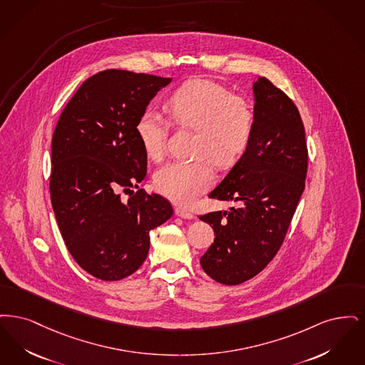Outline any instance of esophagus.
<instances>
[{"mask_svg": "<svg viewBox=\"0 0 365 365\" xmlns=\"http://www.w3.org/2000/svg\"><path fill=\"white\" fill-rule=\"evenodd\" d=\"M175 215L180 217V218H184V220H193V214L185 208H181V207L175 208Z\"/></svg>", "mask_w": 365, "mask_h": 365, "instance_id": "esophagus-1", "label": "esophagus"}]
</instances>
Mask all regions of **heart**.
<instances>
[{"label":"heart","instance_id":"b5f03b06","mask_svg":"<svg viewBox=\"0 0 365 365\" xmlns=\"http://www.w3.org/2000/svg\"><path fill=\"white\" fill-rule=\"evenodd\" d=\"M166 106L177 127L196 132L192 154L197 158L166 163L157 170L154 184L165 197L190 206L214 181L210 160L220 168H230L248 151L254 136V109L227 87L203 79L184 83L169 96ZM135 130L148 158H163L169 124L158 110L143 111Z\"/></svg>","mask_w":365,"mask_h":365}]
</instances>
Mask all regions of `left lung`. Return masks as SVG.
<instances>
[{
  "label": "left lung",
  "instance_id": "1",
  "mask_svg": "<svg viewBox=\"0 0 365 365\" xmlns=\"http://www.w3.org/2000/svg\"><path fill=\"white\" fill-rule=\"evenodd\" d=\"M254 96L250 148L208 195L240 206L200 215L215 235L200 264L223 285L242 284L269 264L305 188L308 150L296 105L266 78L255 81Z\"/></svg>",
  "mask_w": 365,
  "mask_h": 365
}]
</instances>
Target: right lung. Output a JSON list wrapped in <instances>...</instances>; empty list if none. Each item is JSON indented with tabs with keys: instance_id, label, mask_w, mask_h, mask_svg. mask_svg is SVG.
<instances>
[{
	"instance_id": "add662e5",
	"label": "right lung",
	"mask_w": 365,
	"mask_h": 365,
	"mask_svg": "<svg viewBox=\"0 0 365 365\" xmlns=\"http://www.w3.org/2000/svg\"><path fill=\"white\" fill-rule=\"evenodd\" d=\"M170 81L121 69L98 72L71 98L54 129V215L69 254L98 279L133 274L148 254L150 230L173 215L160 195L130 190L147 175L138 118ZM120 191L131 192L127 202Z\"/></svg>"
}]
</instances>
